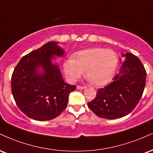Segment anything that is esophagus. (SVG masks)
I'll return each instance as SVG.
<instances>
[{
    "instance_id": "esophagus-1",
    "label": "esophagus",
    "mask_w": 153,
    "mask_h": 153,
    "mask_svg": "<svg viewBox=\"0 0 153 153\" xmlns=\"http://www.w3.org/2000/svg\"><path fill=\"white\" fill-rule=\"evenodd\" d=\"M85 86H81V85H78L77 86V89L78 90H83L85 88Z\"/></svg>"
}]
</instances>
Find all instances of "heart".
<instances>
[{"mask_svg":"<svg viewBox=\"0 0 153 153\" xmlns=\"http://www.w3.org/2000/svg\"><path fill=\"white\" fill-rule=\"evenodd\" d=\"M118 66V58L114 51L101 48H93L79 51L75 59L70 58L64 63L68 78L75 82L84 75L97 86L111 81Z\"/></svg>","mask_w":153,"mask_h":153,"instance_id":"obj_1","label":"heart"}]
</instances>
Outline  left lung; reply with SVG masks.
<instances>
[{"label":"left lung","mask_w":153,"mask_h":153,"mask_svg":"<svg viewBox=\"0 0 153 153\" xmlns=\"http://www.w3.org/2000/svg\"><path fill=\"white\" fill-rule=\"evenodd\" d=\"M126 60L113 81L99 88L88 105L97 116L113 120L126 116L140 100L146 82V71L140 59L131 53L123 54Z\"/></svg>","instance_id":"obj_1"}]
</instances>
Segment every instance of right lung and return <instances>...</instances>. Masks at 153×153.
Listing matches in <instances>:
<instances>
[{"label":"right lung","instance_id":"add662e5","mask_svg":"<svg viewBox=\"0 0 153 153\" xmlns=\"http://www.w3.org/2000/svg\"><path fill=\"white\" fill-rule=\"evenodd\" d=\"M58 42H48L21 59L11 77L16 103L26 116L45 121L58 117L65 109L70 93L76 86L64 82L53 56H62ZM43 71L39 73V68Z\"/></svg>","mask_w":153,"mask_h":153}]
</instances>
